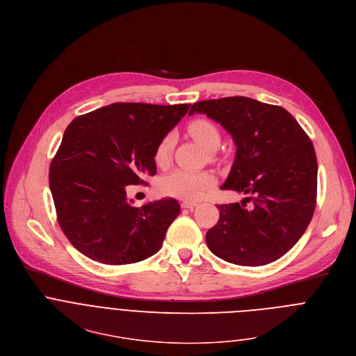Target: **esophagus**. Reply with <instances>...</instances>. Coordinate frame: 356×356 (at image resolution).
<instances>
[{
  "label": "esophagus",
  "instance_id": "34e87169",
  "mask_svg": "<svg viewBox=\"0 0 356 356\" xmlns=\"http://www.w3.org/2000/svg\"><path fill=\"white\" fill-rule=\"evenodd\" d=\"M194 207H197V202H194V201H183L181 202V208H194Z\"/></svg>",
  "mask_w": 356,
  "mask_h": 356
}]
</instances>
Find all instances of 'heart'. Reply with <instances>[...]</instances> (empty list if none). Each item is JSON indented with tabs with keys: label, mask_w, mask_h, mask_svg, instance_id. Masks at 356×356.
<instances>
[{
	"label": "heart",
	"mask_w": 356,
	"mask_h": 356,
	"mask_svg": "<svg viewBox=\"0 0 356 356\" xmlns=\"http://www.w3.org/2000/svg\"><path fill=\"white\" fill-rule=\"evenodd\" d=\"M188 134L208 151H215L220 143V134L216 126L204 118H198L188 124ZM175 145V134H165L158 143L154 154L156 165L165 166L170 161L172 149ZM216 183V177L209 170H187L176 169L163 176L159 181V191L163 195L175 197L186 201L201 198Z\"/></svg>",
	"instance_id": "1"
}]
</instances>
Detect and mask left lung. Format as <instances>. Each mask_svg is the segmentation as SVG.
Here are the masks:
<instances>
[{"label":"left lung","mask_w":356,"mask_h":356,"mask_svg":"<svg viewBox=\"0 0 356 356\" xmlns=\"http://www.w3.org/2000/svg\"><path fill=\"white\" fill-rule=\"evenodd\" d=\"M232 134L236 156L220 188L252 194L219 205V220L205 241L219 259L238 266H264L289 252L309 226L317 198L314 147L295 117L281 106L245 96L195 102ZM248 200V198H246Z\"/></svg>","instance_id":"1"}]
</instances>
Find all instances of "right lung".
I'll use <instances>...</instances> for the list:
<instances>
[{
  "instance_id": "right-lung-1",
  "label": "right lung",
  "mask_w": 356,
  "mask_h": 356,
  "mask_svg": "<svg viewBox=\"0 0 356 356\" xmlns=\"http://www.w3.org/2000/svg\"><path fill=\"white\" fill-rule=\"evenodd\" d=\"M188 107L113 103L70 123L49 183L58 225L76 250L97 263L122 266L161 249L180 213L179 202L165 198L138 208L126 190L156 175L155 148Z\"/></svg>"
}]
</instances>
